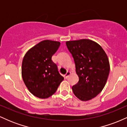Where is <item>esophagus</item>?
<instances>
[{"instance_id": "1", "label": "esophagus", "mask_w": 127, "mask_h": 127, "mask_svg": "<svg viewBox=\"0 0 127 127\" xmlns=\"http://www.w3.org/2000/svg\"><path fill=\"white\" fill-rule=\"evenodd\" d=\"M70 75V72H69V71H67L66 73H65V75H64V78H67L68 77V76H69Z\"/></svg>"}]
</instances>
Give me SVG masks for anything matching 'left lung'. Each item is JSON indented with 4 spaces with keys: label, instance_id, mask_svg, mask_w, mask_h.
Returning a JSON list of instances; mask_svg holds the SVG:
<instances>
[{
    "label": "left lung",
    "instance_id": "8db88e82",
    "mask_svg": "<svg viewBox=\"0 0 127 127\" xmlns=\"http://www.w3.org/2000/svg\"><path fill=\"white\" fill-rule=\"evenodd\" d=\"M75 61L79 81L72 87L76 97L86 101L95 97L105 86L110 64L105 51L97 42L80 39L65 42Z\"/></svg>",
    "mask_w": 127,
    "mask_h": 127
}]
</instances>
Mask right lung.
Instances as JSON below:
<instances>
[{
	"label": "right lung",
	"instance_id": "1",
	"mask_svg": "<svg viewBox=\"0 0 127 127\" xmlns=\"http://www.w3.org/2000/svg\"><path fill=\"white\" fill-rule=\"evenodd\" d=\"M60 42L44 40L26 53L22 62L21 75L29 91L40 98H47L56 92L64 78L52 61Z\"/></svg>",
	"mask_w": 127,
	"mask_h": 127
}]
</instances>
